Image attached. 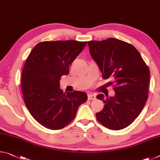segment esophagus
<instances>
[{"mask_svg":"<svg viewBox=\"0 0 160 160\" xmlns=\"http://www.w3.org/2000/svg\"><path fill=\"white\" fill-rule=\"evenodd\" d=\"M88 100H95L96 99V97L95 95H93V94H91V93H89L88 95Z\"/></svg>","mask_w":160,"mask_h":160,"instance_id":"obj_1","label":"esophagus"}]
</instances>
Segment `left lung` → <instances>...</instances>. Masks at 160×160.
<instances>
[{
    "instance_id": "obj_1",
    "label": "left lung",
    "mask_w": 160,
    "mask_h": 160,
    "mask_svg": "<svg viewBox=\"0 0 160 160\" xmlns=\"http://www.w3.org/2000/svg\"><path fill=\"white\" fill-rule=\"evenodd\" d=\"M88 44L102 78L115 85V96H97L105 105L96 118L110 130L125 128L139 116L148 98L150 72L148 65L138 50L122 40L108 38Z\"/></svg>"
}]
</instances>
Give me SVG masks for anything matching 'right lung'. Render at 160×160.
<instances>
[{
    "mask_svg": "<svg viewBox=\"0 0 160 160\" xmlns=\"http://www.w3.org/2000/svg\"><path fill=\"white\" fill-rule=\"evenodd\" d=\"M87 42L45 41L37 44L25 61L21 89L28 110L38 122L50 130L65 128L75 118L87 94L63 93L60 80L69 73V66Z\"/></svg>",
    "mask_w": 160,
    "mask_h": 160,
    "instance_id": "1",
    "label": "right lung"
}]
</instances>
